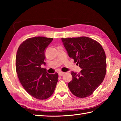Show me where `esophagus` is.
Returning <instances> with one entry per match:
<instances>
[{
	"mask_svg": "<svg viewBox=\"0 0 121 121\" xmlns=\"http://www.w3.org/2000/svg\"><path fill=\"white\" fill-rule=\"evenodd\" d=\"M59 75L60 76H62L64 74H65V72H59Z\"/></svg>",
	"mask_w": 121,
	"mask_h": 121,
	"instance_id": "34e87169",
	"label": "esophagus"
}]
</instances>
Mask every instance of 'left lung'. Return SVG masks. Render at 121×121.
Here are the masks:
<instances>
[{
  "instance_id": "left-lung-1",
  "label": "left lung",
  "mask_w": 121,
  "mask_h": 121,
  "mask_svg": "<svg viewBox=\"0 0 121 121\" xmlns=\"http://www.w3.org/2000/svg\"><path fill=\"white\" fill-rule=\"evenodd\" d=\"M69 57L82 70L72 71L68 87L74 95L85 98L91 95L103 82L106 73V56L101 45L87 37L61 38Z\"/></svg>"
}]
</instances>
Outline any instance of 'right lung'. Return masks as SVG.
<instances>
[{
  "mask_svg": "<svg viewBox=\"0 0 121 121\" xmlns=\"http://www.w3.org/2000/svg\"><path fill=\"white\" fill-rule=\"evenodd\" d=\"M53 38L35 37L23 42L17 53L15 66L20 83L25 91L35 98L43 100L53 93L58 74H50L41 67L46 65L45 51Z\"/></svg>",
  "mask_w": 121,
  "mask_h": 121,
  "instance_id": "obj_1",
  "label": "right lung"
}]
</instances>
